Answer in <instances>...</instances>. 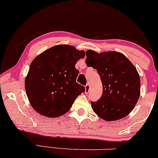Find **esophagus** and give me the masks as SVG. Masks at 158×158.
Returning a JSON list of instances; mask_svg holds the SVG:
<instances>
[{
  "label": "esophagus",
  "instance_id": "1",
  "mask_svg": "<svg viewBox=\"0 0 158 158\" xmlns=\"http://www.w3.org/2000/svg\"><path fill=\"white\" fill-rule=\"evenodd\" d=\"M89 89H90V85H89V83H87V84L85 85V92L88 93L89 91Z\"/></svg>",
  "mask_w": 158,
  "mask_h": 158
}]
</instances>
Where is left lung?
I'll use <instances>...</instances> for the list:
<instances>
[{
  "instance_id": "8db88e82",
  "label": "left lung",
  "mask_w": 158,
  "mask_h": 158,
  "mask_svg": "<svg viewBox=\"0 0 158 158\" xmlns=\"http://www.w3.org/2000/svg\"><path fill=\"white\" fill-rule=\"evenodd\" d=\"M88 67L96 69L102 84V94L91 102L94 111L106 121H116L133 110L140 97L141 81L133 64L118 52L97 53L87 50Z\"/></svg>"
}]
</instances>
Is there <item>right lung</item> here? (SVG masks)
Here are the masks:
<instances>
[{"mask_svg":"<svg viewBox=\"0 0 158 158\" xmlns=\"http://www.w3.org/2000/svg\"><path fill=\"white\" fill-rule=\"evenodd\" d=\"M85 56L67 44L56 45L39 55L31 64L25 88L29 102L39 114L55 118L66 114L75 99L85 91L76 82L75 64Z\"/></svg>","mask_w":158,"mask_h":158,"instance_id":"1","label":"right lung"}]
</instances>
